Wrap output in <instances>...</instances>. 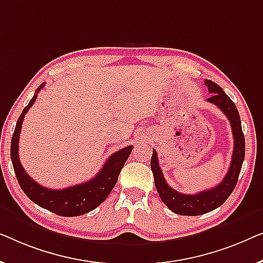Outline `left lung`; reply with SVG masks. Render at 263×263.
<instances>
[{"mask_svg":"<svg viewBox=\"0 0 263 263\" xmlns=\"http://www.w3.org/2000/svg\"><path fill=\"white\" fill-rule=\"evenodd\" d=\"M205 84L209 89V93H211L207 101L220 108L221 112L230 121L232 136H234V153H232L231 163L227 175L219 184L210 188V190L199 192L197 194H182L173 190L167 183L160 163H158L156 150H153L150 165L154 173L156 190L162 201L168 206V209L172 210L174 213L181 214V216H200V214L211 212V211L223 205L237 184L238 175L244 161V155H246V140H244V135L242 132L241 118H239L237 107H236L234 101L224 93V90L213 81L205 80Z\"/></svg>","mask_w":263,"mask_h":263,"instance_id":"left-lung-1","label":"left lung"}]
</instances>
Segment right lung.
Listing matches in <instances>:
<instances>
[{
	"label": "right lung",
	"mask_w": 263,
	"mask_h": 263,
	"mask_svg": "<svg viewBox=\"0 0 263 263\" xmlns=\"http://www.w3.org/2000/svg\"><path fill=\"white\" fill-rule=\"evenodd\" d=\"M44 86L45 83H42L36 88L34 96L25 107L17 119L15 130H14L12 137V143H10V158H12L14 172H15L21 190L34 204L62 217L82 216V214L96 209L108 197L113 187L116 186L118 176H119L125 162L130 156L133 146H126L114 153L106 161V163L96 174V176L87 182L64 188V190H50V188L40 186L38 182L31 179V176L25 172L24 167L21 165L19 158V137L26 113L33 106L36 95Z\"/></svg>",
	"instance_id": "obj_1"
}]
</instances>
